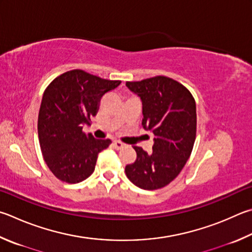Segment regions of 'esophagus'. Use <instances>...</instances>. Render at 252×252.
<instances>
[{"label":"esophagus","instance_id":"obj_1","mask_svg":"<svg viewBox=\"0 0 252 252\" xmlns=\"http://www.w3.org/2000/svg\"><path fill=\"white\" fill-rule=\"evenodd\" d=\"M113 146H114V148H116L117 150H120V149H122V148H125L126 144L122 143V142H120V141H113Z\"/></svg>","mask_w":252,"mask_h":252}]
</instances>
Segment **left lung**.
<instances>
[{"instance_id":"obj_1","label":"left lung","mask_w":252,"mask_h":252,"mask_svg":"<svg viewBox=\"0 0 252 252\" xmlns=\"http://www.w3.org/2000/svg\"><path fill=\"white\" fill-rule=\"evenodd\" d=\"M126 87L142 100V126L154 134L152 152L133 146L134 163L126 174L142 189H158L181 173L190 157L196 139V103L189 90L165 76L126 81Z\"/></svg>"}]
</instances>
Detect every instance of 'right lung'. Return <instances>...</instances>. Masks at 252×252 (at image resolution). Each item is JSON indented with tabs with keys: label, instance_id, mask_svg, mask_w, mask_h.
Returning <instances> with one entry per match:
<instances>
[{
	"label": "right lung",
	"instance_id": "right-lung-1",
	"mask_svg": "<svg viewBox=\"0 0 252 252\" xmlns=\"http://www.w3.org/2000/svg\"><path fill=\"white\" fill-rule=\"evenodd\" d=\"M121 84L81 69L63 72L44 91L38 113V139L45 162L62 182L76 184L94 173L98 154L111 141L82 131L98 112L100 99Z\"/></svg>",
	"mask_w": 252,
	"mask_h": 252
}]
</instances>
